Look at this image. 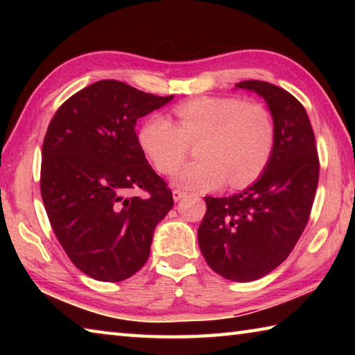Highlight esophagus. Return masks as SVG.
Here are the masks:
<instances>
[{
	"label": "esophagus",
	"mask_w": 355,
	"mask_h": 355,
	"mask_svg": "<svg viewBox=\"0 0 355 355\" xmlns=\"http://www.w3.org/2000/svg\"><path fill=\"white\" fill-rule=\"evenodd\" d=\"M172 197H173V200H175V202H180V200L183 199V197H186V192L180 191V189H173L172 191Z\"/></svg>",
	"instance_id": "obj_1"
}]
</instances>
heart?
Wrapping results in <instances>:
<instances>
[{
    "label": "heart",
    "instance_id": "1",
    "mask_svg": "<svg viewBox=\"0 0 355 355\" xmlns=\"http://www.w3.org/2000/svg\"><path fill=\"white\" fill-rule=\"evenodd\" d=\"M173 114L177 125L164 116H152L137 135L150 163L169 173L182 163L188 144H197L194 164L172 173L171 182L182 189L211 191L225 182L232 188L254 183L269 164L275 125L260 103L238 97H197L180 103Z\"/></svg>",
    "mask_w": 355,
    "mask_h": 355
}]
</instances>
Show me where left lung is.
<instances>
[{"instance_id": "8db88e82", "label": "left lung", "mask_w": 355, "mask_h": 355, "mask_svg": "<svg viewBox=\"0 0 355 355\" xmlns=\"http://www.w3.org/2000/svg\"><path fill=\"white\" fill-rule=\"evenodd\" d=\"M235 87L266 101L275 125L274 152L264 172L243 192L205 197L207 213L197 238L214 272L233 282H252L284 263L302 235L320 161L307 112L290 92L255 80Z\"/></svg>"}]
</instances>
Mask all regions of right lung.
Listing matches in <instances>:
<instances>
[{
  "instance_id": "add662e5",
  "label": "right lung",
  "mask_w": 355,
  "mask_h": 355,
  "mask_svg": "<svg viewBox=\"0 0 355 355\" xmlns=\"http://www.w3.org/2000/svg\"><path fill=\"white\" fill-rule=\"evenodd\" d=\"M172 98L101 80L71 95L48 125L42 199L65 254L95 280L120 282L139 271L156 225L173 207L135 131L137 119ZM139 187L147 198L124 196Z\"/></svg>"
}]
</instances>
